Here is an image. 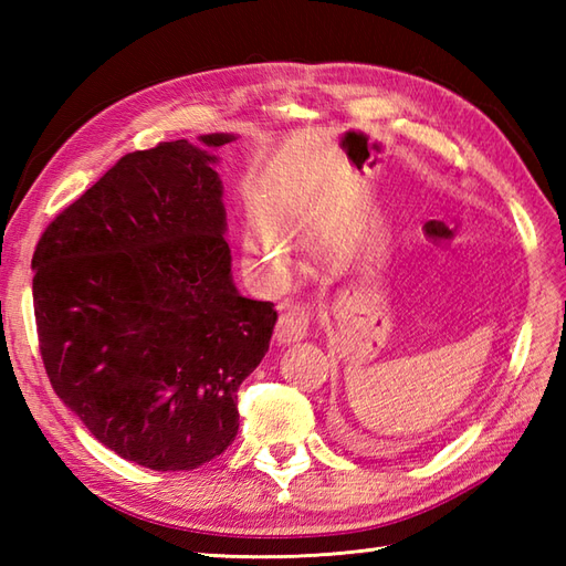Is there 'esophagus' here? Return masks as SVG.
I'll return each instance as SVG.
<instances>
[{
  "instance_id": "34e87169",
  "label": "esophagus",
  "mask_w": 566,
  "mask_h": 566,
  "mask_svg": "<svg viewBox=\"0 0 566 566\" xmlns=\"http://www.w3.org/2000/svg\"><path fill=\"white\" fill-rule=\"evenodd\" d=\"M308 326H311V308L304 304H292L282 311L280 321H276L274 338L284 345L298 343L308 335Z\"/></svg>"
}]
</instances>
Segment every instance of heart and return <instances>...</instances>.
<instances>
[{"label":"heart","instance_id":"b5f03b06","mask_svg":"<svg viewBox=\"0 0 566 566\" xmlns=\"http://www.w3.org/2000/svg\"><path fill=\"white\" fill-rule=\"evenodd\" d=\"M245 250L255 260H274L276 258V243L272 235L260 226H252L245 235Z\"/></svg>","mask_w":566,"mask_h":566}]
</instances>
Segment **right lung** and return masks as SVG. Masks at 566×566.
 <instances>
[{
    "mask_svg": "<svg viewBox=\"0 0 566 566\" xmlns=\"http://www.w3.org/2000/svg\"><path fill=\"white\" fill-rule=\"evenodd\" d=\"M124 155L55 216L33 252V311L55 394L118 457L197 469L238 436V387L276 311L238 294L211 148Z\"/></svg>",
    "mask_w": 566,
    "mask_h": 566,
    "instance_id": "1",
    "label": "right lung"
}]
</instances>
